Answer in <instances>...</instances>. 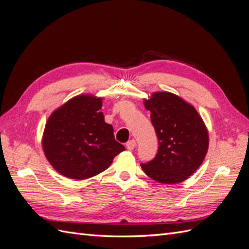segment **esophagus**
I'll use <instances>...</instances> for the list:
<instances>
[{
	"mask_svg": "<svg viewBox=\"0 0 249 249\" xmlns=\"http://www.w3.org/2000/svg\"><path fill=\"white\" fill-rule=\"evenodd\" d=\"M135 146H136V141H135L134 139L127 141L126 144H125L126 149H129V150H133L135 148Z\"/></svg>",
	"mask_w": 249,
	"mask_h": 249,
	"instance_id": "34e87169",
	"label": "esophagus"
}]
</instances>
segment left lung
Wrapping results in <instances>:
<instances>
[{"instance_id": "left-lung-1", "label": "left lung", "mask_w": 249, "mask_h": 249, "mask_svg": "<svg viewBox=\"0 0 249 249\" xmlns=\"http://www.w3.org/2000/svg\"><path fill=\"white\" fill-rule=\"evenodd\" d=\"M159 141L152 161L141 164L158 183L178 184L197 170L208 153L209 133L198 112L171 92H154L144 100Z\"/></svg>"}]
</instances>
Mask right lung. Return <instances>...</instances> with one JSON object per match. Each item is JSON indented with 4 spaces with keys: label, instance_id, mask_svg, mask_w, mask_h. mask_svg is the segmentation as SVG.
<instances>
[{
    "label": "right lung",
    "instance_id": "right-lung-1",
    "mask_svg": "<svg viewBox=\"0 0 249 249\" xmlns=\"http://www.w3.org/2000/svg\"><path fill=\"white\" fill-rule=\"evenodd\" d=\"M102 97L81 94L67 101L49 117L42 136L48 161L60 175L86 179L106 170L124 150L105 123Z\"/></svg>",
    "mask_w": 249,
    "mask_h": 249
}]
</instances>
